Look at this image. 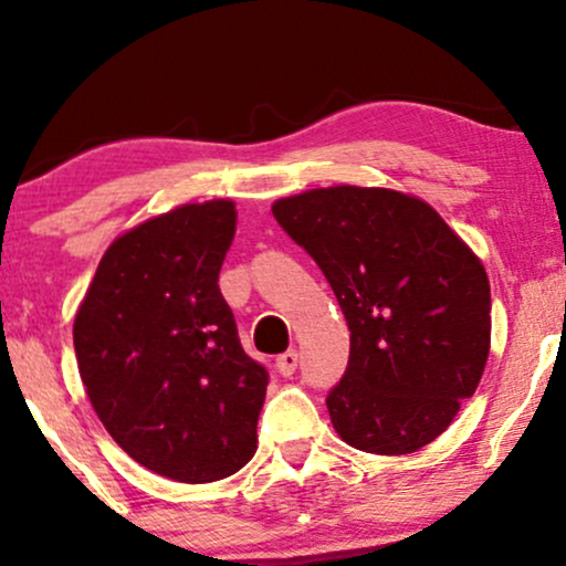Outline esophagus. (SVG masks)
<instances>
[{
  "label": "esophagus",
  "instance_id": "obj_1",
  "mask_svg": "<svg viewBox=\"0 0 566 566\" xmlns=\"http://www.w3.org/2000/svg\"><path fill=\"white\" fill-rule=\"evenodd\" d=\"M297 369V350H284V354L276 356V373L282 375V378H290L292 373Z\"/></svg>",
  "mask_w": 566,
  "mask_h": 566
}]
</instances>
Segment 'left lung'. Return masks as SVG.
<instances>
[{
  "label": "left lung",
  "mask_w": 566,
  "mask_h": 566,
  "mask_svg": "<svg viewBox=\"0 0 566 566\" xmlns=\"http://www.w3.org/2000/svg\"><path fill=\"white\" fill-rule=\"evenodd\" d=\"M271 212L327 276L350 329L329 391L337 437L361 452L409 454L450 428L490 356L484 263L412 193L311 188Z\"/></svg>",
  "instance_id": "left-lung-1"
}]
</instances>
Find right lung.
I'll list each match as a JSON object with an SVG mask.
<instances>
[{"label": "right lung", "mask_w": 566, "mask_h": 566, "mask_svg": "<svg viewBox=\"0 0 566 566\" xmlns=\"http://www.w3.org/2000/svg\"><path fill=\"white\" fill-rule=\"evenodd\" d=\"M233 233L231 199L143 220L103 252L74 316L95 415L129 458L175 482H218L258 450L269 375L218 287Z\"/></svg>", "instance_id": "obj_1"}]
</instances>
